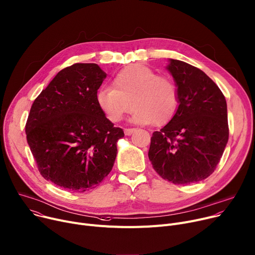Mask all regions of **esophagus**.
<instances>
[{"label": "esophagus", "instance_id": "obj_1", "mask_svg": "<svg viewBox=\"0 0 255 255\" xmlns=\"http://www.w3.org/2000/svg\"><path fill=\"white\" fill-rule=\"evenodd\" d=\"M134 130H135V128H125V134L130 135Z\"/></svg>", "mask_w": 255, "mask_h": 255}]
</instances>
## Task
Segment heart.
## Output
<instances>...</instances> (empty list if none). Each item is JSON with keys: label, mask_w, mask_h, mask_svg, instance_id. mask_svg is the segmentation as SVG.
I'll return each instance as SVG.
<instances>
[{"label": "heart", "mask_w": 255, "mask_h": 255, "mask_svg": "<svg viewBox=\"0 0 255 255\" xmlns=\"http://www.w3.org/2000/svg\"><path fill=\"white\" fill-rule=\"evenodd\" d=\"M96 99L111 123L122 121L132 106V123L157 126L171 120L179 102L177 86L170 78L143 64L122 69L114 76L112 88H101Z\"/></svg>", "instance_id": "heart-1"}]
</instances>
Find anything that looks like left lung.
<instances>
[{
    "label": "left lung",
    "mask_w": 255,
    "mask_h": 255,
    "mask_svg": "<svg viewBox=\"0 0 255 255\" xmlns=\"http://www.w3.org/2000/svg\"><path fill=\"white\" fill-rule=\"evenodd\" d=\"M179 106L169 123L154 131L148 152L153 168L174 185L200 182L214 171L229 140L225 96L201 69L169 59Z\"/></svg>",
    "instance_id": "8db88e82"
}]
</instances>
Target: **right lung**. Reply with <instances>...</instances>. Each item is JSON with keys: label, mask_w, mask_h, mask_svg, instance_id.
<instances>
[{"label": "right lung", "mask_w": 255, "mask_h": 255, "mask_svg": "<svg viewBox=\"0 0 255 255\" xmlns=\"http://www.w3.org/2000/svg\"><path fill=\"white\" fill-rule=\"evenodd\" d=\"M106 73L95 63H75L57 73L34 100L26 139L41 174L55 185L82 193L111 171L117 141L114 128L97 103Z\"/></svg>", "instance_id": "right-lung-1"}]
</instances>
